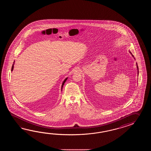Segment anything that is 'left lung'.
<instances>
[{
  "instance_id": "1",
  "label": "left lung",
  "mask_w": 151,
  "mask_h": 151,
  "mask_svg": "<svg viewBox=\"0 0 151 151\" xmlns=\"http://www.w3.org/2000/svg\"><path fill=\"white\" fill-rule=\"evenodd\" d=\"M129 53H131V54L132 56V57H133V58H134V56H133V55H132V54L131 52H130V51H129ZM134 59H135L134 58ZM136 65H137V70H138V74H139V68H138V64H137V63H136Z\"/></svg>"
}]
</instances>
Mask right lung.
<instances>
[{"mask_svg": "<svg viewBox=\"0 0 151 151\" xmlns=\"http://www.w3.org/2000/svg\"><path fill=\"white\" fill-rule=\"evenodd\" d=\"M14 63H13V65H12V69H11V71H13V68H14V62H13ZM68 77H67V78H66V79H65L64 80V81L63 82V83H62V85H61V90L63 89V85H64L65 83L66 82V81L67 80V79H68ZM62 91V90H61Z\"/></svg>", "mask_w": 151, "mask_h": 151, "instance_id": "right-lung-1", "label": "right lung"}]
</instances>
